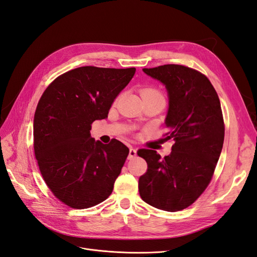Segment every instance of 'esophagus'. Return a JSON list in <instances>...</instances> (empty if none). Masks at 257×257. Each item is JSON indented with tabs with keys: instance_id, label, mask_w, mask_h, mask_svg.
I'll list each match as a JSON object with an SVG mask.
<instances>
[{
	"instance_id": "esophagus-1",
	"label": "esophagus",
	"mask_w": 257,
	"mask_h": 257,
	"mask_svg": "<svg viewBox=\"0 0 257 257\" xmlns=\"http://www.w3.org/2000/svg\"><path fill=\"white\" fill-rule=\"evenodd\" d=\"M137 154V151L136 149H134V148H130V152H128V160H132L134 159L136 157Z\"/></svg>"
}]
</instances>
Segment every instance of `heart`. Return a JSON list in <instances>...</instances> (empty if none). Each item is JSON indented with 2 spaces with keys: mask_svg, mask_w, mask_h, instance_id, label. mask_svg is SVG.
<instances>
[{
  "mask_svg": "<svg viewBox=\"0 0 257 257\" xmlns=\"http://www.w3.org/2000/svg\"><path fill=\"white\" fill-rule=\"evenodd\" d=\"M142 96L144 97H159V98H163L161 93L152 88H146L142 90Z\"/></svg>",
  "mask_w": 257,
  "mask_h": 257,
  "instance_id": "1",
  "label": "heart"
}]
</instances>
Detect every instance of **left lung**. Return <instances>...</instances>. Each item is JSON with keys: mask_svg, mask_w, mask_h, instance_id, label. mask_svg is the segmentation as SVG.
Listing matches in <instances>:
<instances>
[{"mask_svg": "<svg viewBox=\"0 0 257 257\" xmlns=\"http://www.w3.org/2000/svg\"><path fill=\"white\" fill-rule=\"evenodd\" d=\"M143 71L165 85V139L175 144L165 158L155 150H138L148 164L139 194L147 204L175 212L192 205L211 180L224 143L221 103L211 82L195 69L166 64Z\"/></svg>", "mask_w": 257, "mask_h": 257, "instance_id": "8db88e82", "label": "left lung"}]
</instances>
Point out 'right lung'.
<instances>
[{"instance_id": "obj_1", "label": "right lung", "mask_w": 257, "mask_h": 257, "mask_svg": "<svg viewBox=\"0 0 257 257\" xmlns=\"http://www.w3.org/2000/svg\"><path fill=\"white\" fill-rule=\"evenodd\" d=\"M136 72L82 66L54 79L34 114V152L46 184L69 207L84 209L109 197L128 148L91 137V124L106 119L114 98Z\"/></svg>"}]
</instances>
